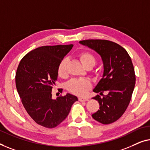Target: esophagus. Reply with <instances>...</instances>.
Returning <instances> with one entry per match:
<instances>
[{
	"label": "esophagus",
	"instance_id": "34e87169",
	"mask_svg": "<svg viewBox=\"0 0 150 150\" xmlns=\"http://www.w3.org/2000/svg\"><path fill=\"white\" fill-rule=\"evenodd\" d=\"M79 100L81 101V102H85V101L88 100V99L86 98H83V97H79Z\"/></svg>",
	"mask_w": 150,
	"mask_h": 150
}]
</instances>
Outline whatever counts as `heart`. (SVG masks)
I'll return each mask as SVG.
<instances>
[{
    "label": "heart",
    "mask_w": 150,
    "mask_h": 150,
    "mask_svg": "<svg viewBox=\"0 0 150 150\" xmlns=\"http://www.w3.org/2000/svg\"><path fill=\"white\" fill-rule=\"evenodd\" d=\"M80 60L84 67L91 65L93 67L96 64V58L89 52H83L80 54ZM69 63L68 58H64L61 61L58 68V75L64 77L67 74V65ZM91 83L88 79H73L67 83V88L71 93L78 96H83L87 93L88 90L91 88Z\"/></svg>",
    "instance_id": "b5f03b06"
}]
</instances>
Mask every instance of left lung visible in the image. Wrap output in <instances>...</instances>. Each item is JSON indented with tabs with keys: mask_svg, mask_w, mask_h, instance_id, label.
I'll return each mask as SVG.
<instances>
[{
	"mask_svg": "<svg viewBox=\"0 0 150 150\" xmlns=\"http://www.w3.org/2000/svg\"><path fill=\"white\" fill-rule=\"evenodd\" d=\"M79 43L100 55L103 62L102 78L94 88L99 109L92 115L103 124L113 123L125 112L135 86V74L131 58L126 50L114 42L100 39H88Z\"/></svg>",
	"mask_w": 150,
	"mask_h": 150,
	"instance_id": "8db88e82",
	"label": "left lung"
}]
</instances>
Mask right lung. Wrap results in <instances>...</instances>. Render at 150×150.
I'll return each instance as SVG.
<instances>
[{"mask_svg":"<svg viewBox=\"0 0 150 150\" xmlns=\"http://www.w3.org/2000/svg\"><path fill=\"white\" fill-rule=\"evenodd\" d=\"M73 45L42 46L24 56L16 75L18 92L25 109L34 121L46 128H54L64 121L77 96L67 93L52 98L58 79V68Z\"/></svg>","mask_w":150,"mask_h":150,"instance_id":"add662e5","label":"right lung"}]
</instances>
